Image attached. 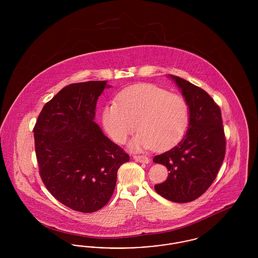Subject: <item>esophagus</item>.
Instances as JSON below:
<instances>
[{
    "mask_svg": "<svg viewBox=\"0 0 258 258\" xmlns=\"http://www.w3.org/2000/svg\"><path fill=\"white\" fill-rule=\"evenodd\" d=\"M134 160L135 161H137V162H140V163H149L150 162L149 158L145 157V156H137V155H135V156H134Z\"/></svg>",
    "mask_w": 258,
    "mask_h": 258,
    "instance_id": "obj_1",
    "label": "esophagus"
}]
</instances>
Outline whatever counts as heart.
I'll return each mask as SVG.
<instances>
[{
    "label": "heart",
    "instance_id": "b5f03b06",
    "mask_svg": "<svg viewBox=\"0 0 258 258\" xmlns=\"http://www.w3.org/2000/svg\"><path fill=\"white\" fill-rule=\"evenodd\" d=\"M102 125L111 138L123 143L135 131L134 150H165L178 143L189 123V109L182 96L152 84H138L123 90L117 101L102 109Z\"/></svg>",
    "mask_w": 258,
    "mask_h": 258
}]
</instances>
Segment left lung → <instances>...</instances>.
I'll list each match as a JSON object with an SVG mask.
<instances>
[{"mask_svg": "<svg viewBox=\"0 0 258 258\" xmlns=\"http://www.w3.org/2000/svg\"><path fill=\"white\" fill-rule=\"evenodd\" d=\"M169 77L187 102L189 123L175 147L154 158L169 171L155 189L170 201L186 203L201 197L216 179L225 156V135L221 108L208 93L181 77Z\"/></svg>", "mask_w": 258, "mask_h": 258, "instance_id": "8db88e82", "label": "left lung"}]
</instances>
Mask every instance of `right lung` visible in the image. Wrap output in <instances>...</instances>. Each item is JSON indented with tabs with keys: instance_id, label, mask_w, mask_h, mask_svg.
Here are the masks:
<instances>
[{
	"instance_id": "add662e5",
	"label": "right lung",
	"mask_w": 258,
	"mask_h": 258,
	"mask_svg": "<svg viewBox=\"0 0 258 258\" xmlns=\"http://www.w3.org/2000/svg\"><path fill=\"white\" fill-rule=\"evenodd\" d=\"M106 81L74 83L43 106L34 127L39 175L50 194L74 211L93 213L109 201L130 156L94 122Z\"/></svg>"
}]
</instances>
